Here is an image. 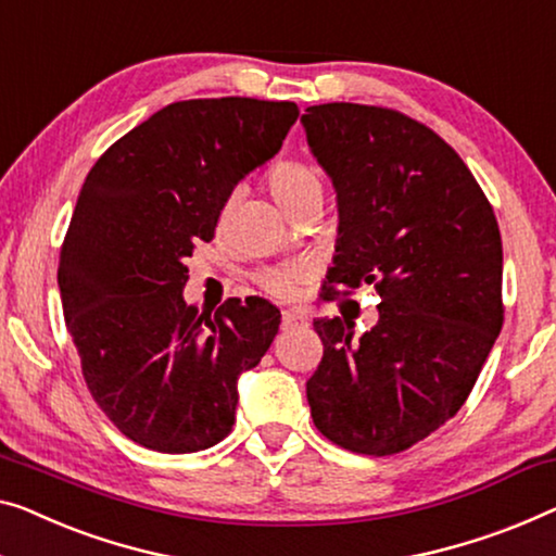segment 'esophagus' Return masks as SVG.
<instances>
[{
    "label": "esophagus",
    "mask_w": 556,
    "mask_h": 556,
    "mask_svg": "<svg viewBox=\"0 0 556 556\" xmlns=\"http://www.w3.org/2000/svg\"><path fill=\"white\" fill-rule=\"evenodd\" d=\"M306 317L300 309H287L281 312V327H296V325H304Z\"/></svg>",
    "instance_id": "34e87169"
}]
</instances>
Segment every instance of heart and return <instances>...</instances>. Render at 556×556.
<instances>
[{"label":"heart","instance_id":"obj_1","mask_svg":"<svg viewBox=\"0 0 556 556\" xmlns=\"http://www.w3.org/2000/svg\"><path fill=\"white\" fill-rule=\"evenodd\" d=\"M267 185L289 217L304 206L321 204V177L312 164L300 160H281L267 172ZM231 202V199H229ZM302 279V269L296 264H277V267H264L254 275V281L277 300H287L294 294L296 281Z\"/></svg>","mask_w":556,"mask_h":556}]
</instances>
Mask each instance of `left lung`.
Instances as JSON below:
<instances>
[{
    "label": "left lung",
    "mask_w": 556,
    "mask_h": 556,
    "mask_svg": "<svg viewBox=\"0 0 556 556\" xmlns=\"http://www.w3.org/2000/svg\"><path fill=\"white\" fill-rule=\"evenodd\" d=\"M312 154L339 206L325 300L375 285L379 321L317 319L325 354L306 382L314 427L387 457L452 419L504 321L502 237L462 156L407 114L350 102L306 106Z\"/></svg>",
    "instance_id": "1"
}]
</instances>
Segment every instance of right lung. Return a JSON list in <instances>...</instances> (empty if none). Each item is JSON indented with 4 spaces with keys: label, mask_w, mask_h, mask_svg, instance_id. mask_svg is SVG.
Returning a JSON list of instances; mask_svg holds the SVG:
<instances>
[{
    "label": "right lung",
    "mask_w": 556,
    "mask_h": 556,
    "mask_svg": "<svg viewBox=\"0 0 556 556\" xmlns=\"http://www.w3.org/2000/svg\"><path fill=\"white\" fill-rule=\"evenodd\" d=\"M300 117L250 97L167 104L89 169L60 254L62 309L81 375L131 442L187 454L235 425L237 379L275 342L279 309L185 302L194 244L212 242L231 189L271 160Z\"/></svg>",
    "instance_id": "add662e5"
}]
</instances>
